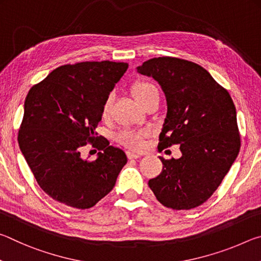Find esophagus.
I'll use <instances>...</instances> for the list:
<instances>
[{
	"mask_svg": "<svg viewBox=\"0 0 261 261\" xmlns=\"http://www.w3.org/2000/svg\"><path fill=\"white\" fill-rule=\"evenodd\" d=\"M126 155H127V158H129V159H138V158H140V156H141V154H139V153H134V152L127 151V152H126Z\"/></svg>",
	"mask_w": 261,
	"mask_h": 261,
	"instance_id": "1",
	"label": "esophagus"
}]
</instances>
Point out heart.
Instances as JSON below:
<instances>
[{
	"instance_id": "obj_1",
	"label": "heart",
	"mask_w": 261,
	"mask_h": 261,
	"mask_svg": "<svg viewBox=\"0 0 261 261\" xmlns=\"http://www.w3.org/2000/svg\"><path fill=\"white\" fill-rule=\"evenodd\" d=\"M132 91H134L135 98L141 105L144 102V100L146 99L147 96H149V94H152L153 92H155L158 90L153 84H149L146 82H140L138 84H136ZM113 101H114V94H109L107 98H106L105 102L102 105L103 116H106V115L109 113ZM143 136L144 134L140 131L125 129L117 132L116 140L122 145H124V146L134 148V149H139L141 146H143Z\"/></svg>"
}]
</instances>
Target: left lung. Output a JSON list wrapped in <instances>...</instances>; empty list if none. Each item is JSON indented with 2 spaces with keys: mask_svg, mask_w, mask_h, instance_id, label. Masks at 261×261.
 I'll return each instance as SVG.
<instances>
[{
  "mask_svg": "<svg viewBox=\"0 0 261 261\" xmlns=\"http://www.w3.org/2000/svg\"><path fill=\"white\" fill-rule=\"evenodd\" d=\"M161 86L167 115L160 146L179 145L182 156L166 160L148 180L156 199L173 210H191L214 193L241 148L236 108L228 91L193 62L154 57L137 67Z\"/></svg>",
  "mask_w": 261,
  "mask_h": 261,
  "instance_id": "8db88e82",
  "label": "left lung"
}]
</instances>
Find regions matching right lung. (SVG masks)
I'll return each instance as SVG.
<instances>
[{
  "label": "right lung",
  "mask_w": 261,
  "mask_h": 261,
  "mask_svg": "<svg viewBox=\"0 0 261 261\" xmlns=\"http://www.w3.org/2000/svg\"><path fill=\"white\" fill-rule=\"evenodd\" d=\"M124 62L62 65L31 88L24 103L18 143L43 191L53 199L85 210L112 191L127 158L100 138L93 162L80 155L102 116V105L125 73Z\"/></svg>",
  "instance_id": "right-lung-1"
}]
</instances>
